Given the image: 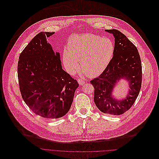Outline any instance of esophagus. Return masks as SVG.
Returning <instances> with one entry per match:
<instances>
[{
	"label": "esophagus",
	"mask_w": 159,
	"mask_h": 159,
	"mask_svg": "<svg viewBox=\"0 0 159 159\" xmlns=\"http://www.w3.org/2000/svg\"><path fill=\"white\" fill-rule=\"evenodd\" d=\"M78 82L80 85H83L85 83V81L83 80H81V79H78Z\"/></svg>",
	"instance_id": "34e87169"
}]
</instances>
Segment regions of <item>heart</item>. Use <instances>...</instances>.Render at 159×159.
Segmentation results:
<instances>
[{
    "label": "heart",
    "mask_w": 159,
    "mask_h": 159,
    "mask_svg": "<svg viewBox=\"0 0 159 159\" xmlns=\"http://www.w3.org/2000/svg\"><path fill=\"white\" fill-rule=\"evenodd\" d=\"M115 52V45L108 38L91 34L75 35L62 54V62L71 75L80 68L89 76L102 73L108 66Z\"/></svg>",
    "instance_id": "1"
}]
</instances>
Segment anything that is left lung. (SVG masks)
<instances>
[{
	"mask_svg": "<svg viewBox=\"0 0 159 159\" xmlns=\"http://www.w3.org/2000/svg\"><path fill=\"white\" fill-rule=\"evenodd\" d=\"M115 38V52L109 65L99 77L90 83L94 88V102L103 113L120 115L129 110L135 102L142 84V64L135 45L120 31L105 30ZM123 79L129 91L121 99L112 95L113 90Z\"/></svg>",
	"mask_w": 159,
	"mask_h": 159,
	"instance_id": "left-lung-1",
	"label": "left lung"
}]
</instances>
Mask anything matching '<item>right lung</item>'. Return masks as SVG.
<instances>
[{"label":"right lung","instance_id":"1","mask_svg":"<svg viewBox=\"0 0 159 159\" xmlns=\"http://www.w3.org/2000/svg\"><path fill=\"white\" fill-rule=\"evenodd\" d=\"M54 33L41 32L22 51L17 73L22 97L35 114L48 119L65 115L79 84L62 68L60 54L48 38Z\"/></svg>","mask_w":159,"mask_h":159}]
</instances>
